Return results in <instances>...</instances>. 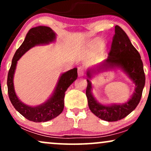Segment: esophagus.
Masks as SVG:
<instances>
[{
  "label": "esophagus",
  "mask_w": 151,
  "mask_h": 151,
  "mask_svg": "<svg viewBox=\"0 0 151 151\" xmlns=\"http://www.w3.org/2000/svg\"><path fill=\"white\" fill-rule=\"evenodd\" d=\"M84 74V67H78V75L79 77H82Z\"/></svg>",
  "instance_id": "1"
}]
</instances>
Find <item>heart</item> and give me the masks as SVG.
<instances>
[{"instance_id": "obj_1", "label": "heart", "mask_w": 151, "mask_h": 151, "mask_svg": "<svg viewBox=\"0 0 151 151\" xmlns=\"http://www.w3.org/2000/svg\"><path fill=\"white\" fill-rule=\"evenodd\" d=\"M103 45V42L100 40H94L91 41V46L93 48H99Z\"/></svg>"}]
</instances>
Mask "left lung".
<instances>
[{"instance_id":"1","label":"left lung","mask_w":151,"mask_h":151,"mask_svg":"<svg viewBox=\"0 0 151 151\" xmlns=\"http://www.w3.org/2000/svg\"><path fill=\"white\" fill-rule=\"evenodd\" d=\"M121 67L135 83V92L133 96L122 105L104 106L96 101L91 92V81H87L86 95L89 109L99 119L106 121H116L127 116L139 104L145 85V73L141 55L133 47L129 37L119 25L115 26V34L112 40L109 57L99 67L97 72L106 67ZM93 72H94L92 71ZM91 71H88V77H91ZM92 72V73H93Z\"/></svg>"}]
</instances>
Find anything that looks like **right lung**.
<instances>
[{"label":"right lung","mask_w":151,"mask_h":151,"mask_svg":"<svg viewBox=\"0 0 151 151\" xmlns=\"http://www.w3.org/2000/svg\"><path fill=\"white\" fill-rule=\"evenodd\" d=\"M55 37V33L49 27L37 26L31 28L27 32L22 44L15 52L8 72L7 85L10 101L19 113L25 119L33 122H45L55 119L62 113L64 109L65 91L77 79L78 76L77 68L62 74L51 97L44 104L37 106L32 107L24 104L17 97L13 86V76L18 60L31 47L37 45L48 44L53 42Z\"/></svg>","instance_id":"obj_1"}]
</instances>
